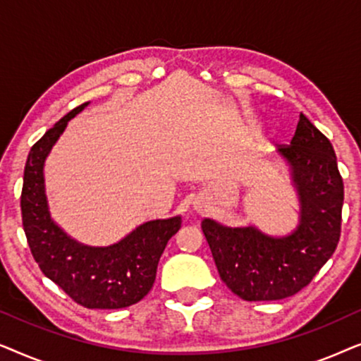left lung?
Listing matches in <instances>:
<instances>
[{"instance_id":"1","label":"left lung","mask_w":361,"mask_h":361,"mask_svg":"<svg viewBox=\"0 0 361 361\" xmlns=\"http://www.w3.org/2000/svg\"><path fill=\"white\" fill-rule=\"evenodd\" d=\"M279 152L293 167L302 215L286 238L253 226L228 228L205 219L202 230L226 288L245 300H279L304 289L334 255L342 230L343 180L329 137L302 113Z\"/></svg>"}]
</instances>
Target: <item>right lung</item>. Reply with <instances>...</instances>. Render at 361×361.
Returning a JSON list of instances; mask_svg holds the SVG:
<instances>
[{
  "label": "right lung",
  "instance_id": "obj_1",
  "mask_svg": "<svg viewBox=\"0 0 361 361\" xmlns=\"http://www.w3.org/2000/svg\"><path fill=\"white\" fill-rule=\"evenodd\" d=\"M85 106L83 103L68 111L31 147L21 192L23 226L39 268L68 298L87 309H121L149 293L162 251L182 220L147 221L106 248L78 245L54 224L44 194V161L67 121Z\"/></svg>",
  "mask_w": 361,
  "mask_h": 361
}]
</instances>
